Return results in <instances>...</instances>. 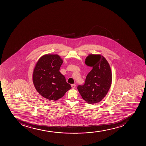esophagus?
Instances as JSON below:
<instances>
[{"label": "esophagus", "mask_w": 146, "mask_h": 146, "mask_svg": "<svg viewBox=\"0 0 146 146\" xmlns=\"http://www.w3.org/2000/svg\"><path fill=\"white\" fill-rule=\"evenodd\" d=\"M71 87H72V89H74V88H75V84H71Z\"/></svg>", "instance_id": "34e87169"}]
</instances>
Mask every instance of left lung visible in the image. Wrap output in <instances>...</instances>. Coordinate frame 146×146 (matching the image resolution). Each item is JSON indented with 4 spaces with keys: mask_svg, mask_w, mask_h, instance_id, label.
<instances>
[{
    "mask_svg": "<svg viewBox=\"0 0 146 146\" xmlns=\"http://www.w3.org/2000/svg\"><path fill=\"white\" fill-rule=\"evenodd\" d=\"M85 63L93 69L87 75L84 84L78 85V90L87 103H97L105 97L111 85V70L107 60L100 54H90Z\"/></svg>",
    "mask_w": 146,
    "mask_h": 146,
    "instance_id": "left-lung-1",
    "label": "left lung"
}]
</instances>
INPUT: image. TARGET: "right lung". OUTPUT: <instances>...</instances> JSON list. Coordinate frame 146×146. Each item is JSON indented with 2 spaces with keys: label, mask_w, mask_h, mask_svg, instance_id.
Listing matches in <instances>:
<instances>
[{
  "label": "right lung",
  "mask_w": 146,
  "mask_h": 146,
  "mask_svg": "<svg viewBox=\"0 0 146 146\" xmlns=\"http://www.w3.org/2000/svg\"><path fill=\"white\" fill-rule=\"evenodd\" d=\"M63 60L58 54H46L41 57L33 73L35 88L41 96L56 101L71 89L64 76L59 71Z\"/></svg>",
  "instance_id": "add662e5"
}]
</instances>
